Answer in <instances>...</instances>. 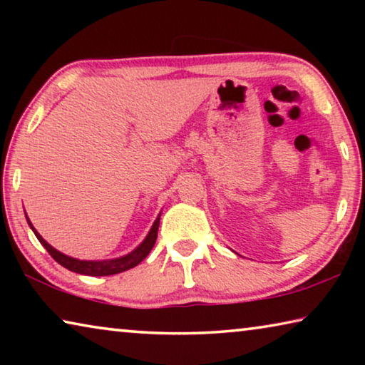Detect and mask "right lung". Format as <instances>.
Instances as JSON below:
<instances>
[{
	"label": "right lung",
	"instance_id": "right-lung-1",
	"mask_svg": "<svg viewBox=\"0 0 365 365\" xmlns=\"http://www.w3.org/2000/svg\"><path fill=\"white\" fill-rule=\"evenodd\" d=\"M26 219L29 222L30 228L34 230L35 237L38 238V242L45 246L46 251L51 255V257L58 264H61L66 269H69L71 272H76V274L91 275V277H106V275L120 274V272H125L128 269H133L135 265H138L148 255H150V251L153 250V246H154V243H156V238H158L160 214L158 215L156 220H154V224L150 228V232H148L146 238L132 252H128V255H125V256L115 257V259H101V261H85V259L71 257V256L64 255V252L58 251L56 248H53V246L49 245L38 232L35 230L32 222H30V219L27 217V212H26Z\"/></svg>",
	"mask_w": 365,
	"mask_h": 365
}]
</instances>
